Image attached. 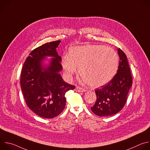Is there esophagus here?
Returning <instances> with one entry per match:
<instances>
[{
    "label": "esophagus",
    "instance_id": "34e87169",
    "mask_svg": "<svg viewBox=\"0 0 150 150\" xmlns=\"http://www.w3.org/2000/svg\"><path fill=\"white\" fill-rule=\"evenodd\" d=\"M75 91H77V92H80V93H83V92H85L87 90L84 89V88H81L79 87H76V88H75Z\"/></svg>",
    "mask_w": 150,
    "mask_h": 150
}]
</instances>
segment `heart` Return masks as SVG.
<instances>
[{
    "label": "heart",
    "instance_id": "b5f03b06",
    "mask_svg": "<svg viewBox=\"0 0 150 150\" xmlns=\"http://www.w3.org/2000/svg\"><path fill=\"white\" fill-rule=\"evenodd\" d=\"M119 57L115 50L101 45L76 46L69 50V56H63L62 66L65 76L71 79L78 72L93 87L109 83L115 76Z\"/></svg>",
    "mask_w": 150,
    "mask_h": 150
}]
</instances>
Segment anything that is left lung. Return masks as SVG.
Returning a JSON list of instances; mask_svg holds the SVG:
<instances>
[{"label": "left lung", "mask_w": 150, "mask_h": 150, "mask_svg": "<svg viewBox=\"0 0 150 150\" xmlns=\"http://www.w3.org/2000/svg\"><path fill=\"white\" fill-rule=\"evenodd\" d=\"M117 53L120 61L117 74L109 83L95 91L97 99L91 110L100 117L112 116L119 112L126 102L132 87V78L127 57L119 48Z\"/></svg>", "instance_id": "1"}]
</instances>
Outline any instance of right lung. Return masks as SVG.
<instances>
[{"mask_svg": "<svg viewBox=\"0 0 150 150\" xmlns=\"http://www.w3.org/2000/svg\"><path fill=\"white\" fill-rule=\"evenodd\" d=\"M61 41L42 45L27 57L21 75V88L28 108L44 118L56 117L66 105L65 93L75 88L63 81L62 58L56 49ZM50 57L49 59L46 57ZM49 63L46 64L45 62Z\"/></svg>", "mask_w": 150, "mask_h": 150, "instance_id": "obj_1", "label": "right lung"}]
</instances>
